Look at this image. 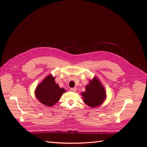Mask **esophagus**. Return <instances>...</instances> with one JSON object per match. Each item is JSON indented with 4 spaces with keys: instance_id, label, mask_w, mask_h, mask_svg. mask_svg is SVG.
<instances>
[{
    "instance_id": "esophagus-1",
    "label": "esophagus",
    "mask_w": 147,
    "mask_h": 147,
    "mask_svg": "<svg viewBox=\"0 0 147 147\" xmlns=\"http://www.w3.org/2000/svg\"><path fill=\"white\" fill-rule=\"evenodd\" d=\"M70 91H72V92H75V91H77V88H70Z\"/></svg>"
}]
</instances>
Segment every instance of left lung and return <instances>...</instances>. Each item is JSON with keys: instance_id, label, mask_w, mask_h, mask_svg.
Listing matches in <instances>:
<instances>
[{"instance_id": "8db88e82", "label": "left lung", "mask_w": 147, "mask_h": 147, "mask_svg": "<svg viewBox=\"0 0 147 147\" xmlns=\"http://www.w3.org/2000/svg\"><path fill=\"white\" fill-rule=\"evenodd\" d=\"M85 87V91L81 94L84 103L93 108L103 103L106 98V91L98 78H93Z\"/></svg>"}]
</instances>
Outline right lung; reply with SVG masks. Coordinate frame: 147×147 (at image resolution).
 <instances>
[{"label": "right lung", "instance_id": "right-lung-1", "mask_svg": "<svg viewBox=\"0 0 147 147\" xmlns=\"http://www.w3.org/2000/svg\"><path fill=\"white\" fill-rule=\"evenodd\" d=\"M55 77L48 75L37 86L35 95L42 104L46 106L51 107L58 102L61 96L65 92L64 88H61L56 83Z\"/></svg>", "mask_w": 147, "mask_h": 147}]
</instances>
